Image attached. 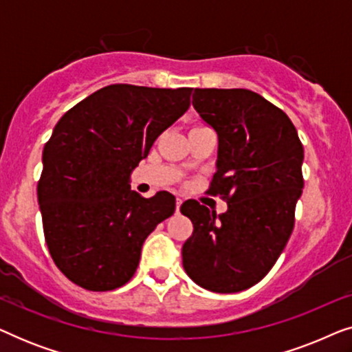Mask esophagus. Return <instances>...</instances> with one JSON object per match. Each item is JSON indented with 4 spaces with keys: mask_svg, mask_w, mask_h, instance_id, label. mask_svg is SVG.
Here are the masks:
<instances>
[{
    "mask_svg": "<svg viewBox=\"0 0 352 352\" xmlns=\"http://www.w3.org/2000/svg\"><path fill=\"white\" fill-rule=\"evenodd\" d=\"M181 205H182V200L179 199V197H177V199H176V213H179Z\"/></svg>",
    "mask_w": 352,
    "mask_h": 352,
    "instance_id": "34e87169",
    "label": "esophagus"
}]
</instances>
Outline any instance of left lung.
I'll use <instances>...</instances> for the list:
<instances>
[{
    "label": "left lung",
    "instance_id": "obj_1",
    "mask_svg": "<svg viewBox=\"0 0 352 352\" xmlns=\"http://www.w3.org/2000/svg\"><path fill=\"white\" fill-rule=\"evenodd\" d=\"M192 105L218 134L208 192L228 201V211L216 216L197 200L181 205L194 224L182 266L201 288L237 293L271 271L290 239L305 151L287 113L253 91L197 88Z\"/></svg>",
    "mask_w": 352,
    "mask_h": 352
}]
</instances>
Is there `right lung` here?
Listing matches in <instances>:
<instances>
[{
	"instance_id": "obj_1",
	"label": "right lung",
	"mask_w": 352,
	"mask_h": 352,
	"mask_svg": "<svg viewBox=\"0 0 352 352\" xmlns=\"http://www.w3.org/2000/svg\"><path fill=\"white\" fill-rule=\"evenodd\" d=\"M192 88L110 85L64 113L43 151L38 204L60 272L91 292L122 287L176 199H144L129 177L155 139L190 105Z\"/></svg>"
}]
</instances>
